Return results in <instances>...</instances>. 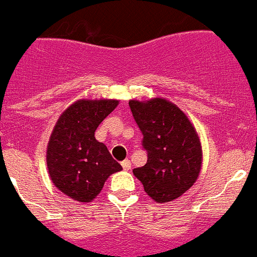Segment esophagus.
<instances>
[{
    "label": "esophagus",
    "instance_id": "obj_1",
    "mask_svg": "<svg viewBox=\"0 0 257 257\" xmlns=\"http://www.w3.org/2000/svg\"><path fill=\"white\" fill-rule=\"evenodd\" d=\"M121 166L124 171H129V170H131V161H129V159H125V161L121 162Z\"/></svg>",
    "mask_w": 257,
    "mask_h": 257
}]
</instances>
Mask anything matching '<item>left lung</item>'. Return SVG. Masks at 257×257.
I'll use <instances>...</instances> for the list:
<instances>
[{
    "mask_svg": "<svg viewBox=\"0 0 257 257\" xmlns=\"http://www.w3.org/2000/svg\"><path fill=\"white\" fill-rule=\"evenodd\" d=\"M129 107L148 153L146 165L133 170V174L155 202L180 197L201 170V145L193 125L166 99L131 100Z\"/></svg>",
    "mask_w": 257,
    "mask_h": 257,
    "instance_id": "obj_1",
    "label": "left lung"
}]
</instances>
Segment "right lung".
<instances>
[{"label":"right lung","instance_id":"1","mask_svg":"<svg viewBox=\"0 0 257 257\" xmlns=\"http://www.w3.org/2000/svg\"><path fill=\"white\" fill-rule=\"evenodd\" d=\"M117 104V100L107 99L78 100L56 122L47 149V166L53 184L75 201L94 200L107 178L121 170L107 146L94 136Z\"/></svg>","mask_w":257,"mask_h":257}]
</instances>
